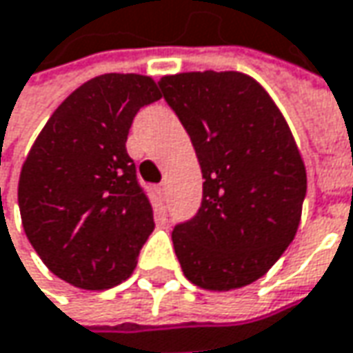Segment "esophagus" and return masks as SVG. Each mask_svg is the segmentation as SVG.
I'll list each match as a JSON object with an SVG mask.
<instances>
[{
	"label": "esophagus",
	"instance_id": "34e87169",
	"mask_svg": "<svg viewBox=\"0 0 353 353\" xmlns=\"http://www.w3.org/2000/svg\"><path fill=\"white\" fill-rule=\"evenodd\" d=\"M157 190H159V192H161V194L165 196V194H167V185H165V183H161V185L157 186Z\"/></svg>",
	"mask_w": 353,
	"mask_h": 353
}]
</instances>
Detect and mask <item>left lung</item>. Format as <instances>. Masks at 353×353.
<instances>
[{
	"label": "left lung",
	"instance_id": "obj_1",
	"mask_svg": "<svg viewBox=\"0 0 353 353\" xmlns=\"http://www.w3.org/2000/svg\"><path fill=\"white\" fill-rule=\"evenodd\" d=\"M203 170V201L172 230L185 276L206 290L252 284L294 240L306 168L270 95L236 71L159 81Z\"/></svg>",
	"mask_w": 353,
	"mask_h": 353
}]
</instances>
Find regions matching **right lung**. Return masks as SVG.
I'll use <instances>...</instances> for the list:
<instances>
[{"label": "right lung", "mask_w": 353, "mask_h": 353, "mask_svg": "<svg viewBox=\"0 0 353 353\" xmlns=\"http://www.w3.org/2000/svg\"><path fill=\"white\" fill-rule=\"evenodd\" d=\"M159 99L143 75L87 81L27 154L17 190L23 230L45 266L77 288L107 290L127 280L154 228L125 143L139 109Z\"/></svg>", "instance_id": "1"}]
</instances>
